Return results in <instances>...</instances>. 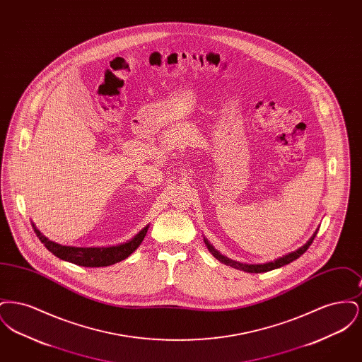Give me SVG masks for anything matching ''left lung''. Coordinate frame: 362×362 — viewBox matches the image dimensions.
<instances>
[{
	"label": "left lung",
	"instance_id": "left-lung-1",
	"mask_svg": "<svg viewBox=\"0 0 362 362\" xmlns=\"http://www.w3.org/2000/svg\"><path fill=\"white\" fill-rule=\"evenodd\" d=\"M317 230H319V228L313 232V235L310 236L308 241H307L304 245H301L300 248H297L296 251H292V252H289V254H286V255H282L281 258H276V260L266 262V263H258V264H248V263H241V262H236V260H233V259H229L228 257L223 255L220 251H217V250L209 243L207 239H204V240H205V244H206L207 250L211 252V255L217 259V260H220L221 263L226 264V266H230V267H233V269H238V270L245 272V273H266V272H272V270H274V269H279V267H282V266H285V264H289L293 260L300 258V257L310 248V245L312 244L313 239H315V236L317 235Z\"/></svg>",
	"mask_w": 362,
	"mask_h": 362
}]
</instances>
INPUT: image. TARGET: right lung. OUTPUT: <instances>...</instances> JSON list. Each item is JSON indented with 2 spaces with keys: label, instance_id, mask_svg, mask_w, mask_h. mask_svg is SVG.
Segmentation results:
<instances>
[{
  "label": "right lung",
  "instance_id": "1",
  "mask_svg": "<svg viewBox=\"0 0 362 362\" xmlns=\"http://www.w3.org/2000/svg\"><path fill=\"white\" fill-rule=\"evenodd\" d=\"M34 226L35 233L39 238V240L45 244V247L54 254L57 258L66 260L70 263L84 266V267H105L115 264L121 260L129 258L144 240L146 236L149 225L144 226L134 238L130 240L124 241L117 245H108V247H73V245H62L55 241L49 240L46 236H43L39 229Z\"/></svg>",
  "mask_w": 362,
  "mask_h": 362
}]
</instances>
